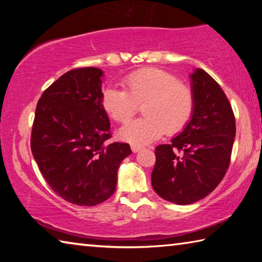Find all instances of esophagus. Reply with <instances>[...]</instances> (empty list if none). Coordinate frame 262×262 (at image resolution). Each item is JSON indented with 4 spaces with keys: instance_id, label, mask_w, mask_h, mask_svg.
I'll use <instances>...</instances> for the list:
<instances>
[{
    "instance_id": "34e87169",
    "label": "esophagus",
    "mask_w": 262,
    "mask_h": 262,
    "mask_svg": "<svg viewBox=\"0 0 262 262\" xmlns=\"http://www.w3.org/2000/svg\"><path fill=\"white\" fill-rule=\"evenodd\" d=\"M142 148H143V147H142V145H136V144H133L132 145V150L134 152H139Z\"/></svg>"
}]
</instances>
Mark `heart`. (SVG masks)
Wrapping results in <instances>:
<instances>
[{"instance_id":"obj_1","label":"heart","mask_w":262,"mask_h":262,"mask_svg":"<svg viewBox=\"0 0 262 262\" xmlns=\"http://www.w3.org/2000/svg\"><path fill=\"white\" fill-rule=\"evenodd\" d=\"M123 90L105 89L101 106L117 122H126L143 104L144 118L127 122L120 136L132 144L143 145L174 134L187 125L194 112V92L188 84L158 68L133 72L122 79Z\"/></svg>"}]
</instances>
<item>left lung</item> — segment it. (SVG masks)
I'll list each match as a JSON object with an SVG mask.
<instances>
[{"mask_svg": "<svg viewBox=\"0 0 262 262\" xmlns=\"http://www.w3.org/2000/svg\"><path fill=\"white\" fill-rule=\"evenodd\" d=\"M194 112L170 144L155 149L151 184L159 196L190 205L210 194L227 173L236 135L231 104L220 84L203 69L190 75Z\"/></svg>", "mask_w": 262, "mask_h": 262, "instance_id": "8db88e82", "label": "left lung"}]
</instances>
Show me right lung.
<instances>
[{"label": "right lung", "mask_w": 262, "mask_h": 262, "mask_svg": "<svg viewBox=\"0 0 262 262\" xmlns=\"http://www.w3.org/2000/svg\"><path fill=\"white\" fill-rule=\"evenodd\" d=\"M103 72L72 69L48 86L35 108L31 150L43 178L63 200L96 206L114 193L118 168L132 154L113 142L101 106Z\"/></svg>", "instance_id": "obj_1"}]
</instances>
